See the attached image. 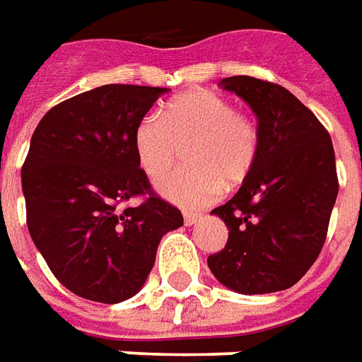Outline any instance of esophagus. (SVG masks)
I'll return each instance as SVG.
<instances>
[{"mask_svg":"<svg viewBox=\"0 0 362 362\" xmlns=\"http://www.w3.org/2000/svg\"><path fill=\"white\" fill-rule=\"evenodd\" d=\"M199 219H202V213L184 211V223H186V225H196Z\"/></svg>","mask_w":362,"mask_h":362,"instance_id":"34e87169","label":"esophagus"}]
</instances>
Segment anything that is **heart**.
<instances>
[{
	"mask_svg": "<svg viewBox=\"0 0 362 362\" xmlns=\"http://www.w3.org/2000/svg\"><path fill=\"white\" fill-rule=\"evenodd\" d=\"M186 147L180 170L157 184L158 194L184 207H199L250 178L262 151V132L248 112L227 96L197 89L174 96L158 114H145L134 129V149L143 173L160 178Z\"/></svg>",
	"mask_w": 362,
	"mask_h": 362,
	"instance_id": "obj_1",
	"label": "heart"
}]
</instances>
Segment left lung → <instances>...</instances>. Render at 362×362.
<instances>
[{
	"instance_id": "8db88e82",
	"label": "left lung",
	"mask_w": 362,
	"mask_h": 362,
	"mask_svg": "<svg viewBox=\"0 0 362 362\" xmlns=\"http://www.w3.org/2000/svg\"><path fill=\"white\" fill-rule=\"evenodd\" d=\"M221 85L258 116L262 151L250 178L211 213L225 221V248L207 258L213 275L243 295L293 287L326 243L339 182L332 137L293 93L248 75Z\"/></svg>"
}]
</instances>
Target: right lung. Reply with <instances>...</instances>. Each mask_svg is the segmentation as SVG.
<instances>
[{"mask_svg": "<svg viewBox=\"0 0 362 362\" xmlns=\"http://www.w3.org/2000/svg\"><path fill=\"white\" fill-rule=\"evenodd\" d=\"M166 89L103 85L56 104L36 126L21 168L33 243L81 298L122 303L153 269L163 235L184 217L151 188L134 129ZM141 197L139 206H126Z\"/></svg>", "mask_w": 362, "mask_h": 362, "instance_id": "obj_1", "label": "right lung"}]
</instances>
